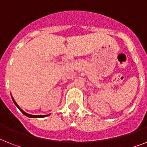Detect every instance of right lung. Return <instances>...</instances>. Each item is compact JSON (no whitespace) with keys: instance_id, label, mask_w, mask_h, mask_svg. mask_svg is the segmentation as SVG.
I'll return each mask as SVG.
<instances>
[{"instance_id":"1","label":"right lung","mask_w":147,"mask_h":147,"mask_svg":"<svg viewBox=\"0 0 147 147\" xmlns=\"http://www.w3.org/2000/svg\"><path fill=\"white\" fill-rule=\"evenodd\" d=\"M12 99H13V102H14V103H15L16 106V107H18V109H20V110L21 111V112H22V113H23L24 115H26V116L30 117V118H43V117H45V116H47V115H30V114H28V113H25V112H24L23 110H22V109H21L20 108V107H19V106H18V105H17V103H16V102H15V100H14L13 97H12Z\"/></svg>"}]
</instances>
